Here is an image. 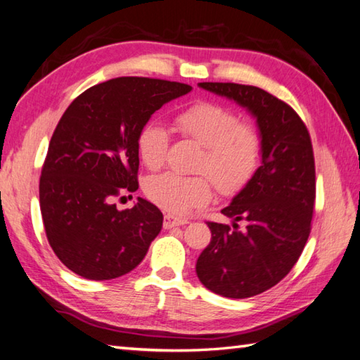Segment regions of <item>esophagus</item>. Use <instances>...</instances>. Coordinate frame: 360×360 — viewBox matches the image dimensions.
Masks as SVG:
<instances>
[{
	"mask_svg": "<svg viewBox=\"0 0 360 360\" xmlns=\"http://www.w3.org/2000/svg\"><path fill=\"white\" fill-rule=\"evenodd\" d=\"M186 223H188L186 219L177 217V215H174V214H166L165 220H163V226H165V229H169V228H174V226L186 225Z\"/></svg>",
	"mask_w": 360,
	"mask_h": 360,
	"instance_id": "34e87169",
	"label": "esophagus"
}]
</instances>
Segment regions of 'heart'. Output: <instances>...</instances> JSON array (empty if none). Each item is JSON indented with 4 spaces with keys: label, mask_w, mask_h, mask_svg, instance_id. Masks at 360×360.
I'll use <instances>...</instances> for the list:
<instances>
[{
    "label": "heart",
    "mask_w": 360,
    "mask_h": 360,
    "mask_svg": "<svg viewBox=\"0 0 360 360\" xmlns=\"http://www.w3.org/2000/svg\"><path fill=\"white\" fill-rule=\"evenodd\" d=\"M183 137L203 146L197 171L212 175L223 193L242 188L259 166L262 139L257 127L238 120L233 110L212 101H197L174 118ZM169 129L160 120H149L137 134V150L148 169L165 163ZM207 174V175H208ZM205 174L180 175L165 172L146 181V195L172 214H188L212 197L211 179Z\"/></svg>",
    "instance_id": "b5f03b06"
}]
</instances>
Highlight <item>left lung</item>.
I'll list each match as a JSON object with an SVG mask.
<instances>
[{
	"label": "left lung",
	"mask_w": 360,
	"mask_h": 360,
	"mask_svg": "<svg viewBox=\"0 0 360 360\" xmlns=\"http://www.w3.org/2000/svg\"><path fill=\"white\" fill-rule=\"evenodd\" d=\"M236 101L254 118L262 139V166L221 214L233 226L207 221L211 242L195 273L207 290L246 299L273 288L290 273L305 248L316 200L313 145L295 110L255 86L198 83ZM247 221L240 231L236 223Z\"/></svg>",
	"instance_id": "1"
}]
</instances>
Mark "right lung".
Instances as JSON below:
<instances>
[{
	"label": "right lung",
	"instance_id": "add662e5",
	"mask_svg": "<svg viewBox=\"0 0 360 360\" xmlns=\"http://www.w3.org/2000/svg\"><path fill=\"white\" fill-rule=\"evenodd\" d=\"M189 84L118 77L70 103L55 127L39 177L47 240L70 271L110 281L140 265L163 225L155 205L139 197L118 211L114 198L139 189L137 134Z\"/></svg>",
	"mask_w": 360,
	"mask_h": 360
}]
</instances>
